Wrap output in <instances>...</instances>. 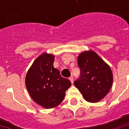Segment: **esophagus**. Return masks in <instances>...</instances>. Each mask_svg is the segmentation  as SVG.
<instances>
[{
  "label": "esophagus",
  "instance_id": "1",
  "mask_svg": "<svg viewBox=\"0 0 129 129\" xmlns=\"http://www.w3.org/2000/svg\"><path fill=\"white\" fill-rule=\"evenodd\" d=\"M69 79H70V81H71V83H72V84H73V82H74V79H73V76H71V77H70V78H69Z\"/></svg>",
  "mask_w": 129,
  "mask_h": 129
}]
</instances>
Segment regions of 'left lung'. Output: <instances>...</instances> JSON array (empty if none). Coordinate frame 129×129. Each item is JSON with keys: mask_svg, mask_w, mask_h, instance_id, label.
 Listing matches in <instances>:
<instances>
[{"mask_svg": "<svg viewBox=\"0 0 129 129\" xmlns=\"http://www.w3.org/2000/svg\"><path fill=\"white\" fill-rule=\"evenodd\" d=\"M80 77L74 84L88 102H100L107 95L113 84L111 68L93 51H85L78 56Z\"/></svg>", "mask_w": 129, "mask_h": 129, "instance_id": "1", "label": "left lung"}]
</instances>
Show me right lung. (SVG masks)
Returning a JSON list of instances; mask_svg holds the SVG:
<instances>
[{"label":"right lung","instance_id":"right-lung-1","mask_svg":"<svg viewBox=\"0 0 129 129\" xmlns=\"http://www.w3.org/2000/svg\"><path fill=\"white\" fill-rule=\"evenodd\" d=\"M54 56L43 53L37 57L27 71L25 86L35 102L45 108L58 106L63 100L70 88L69 79L62 77L53 66Z\"/></svg>","mask_w":129,"mask_h":129}]
</instances>
